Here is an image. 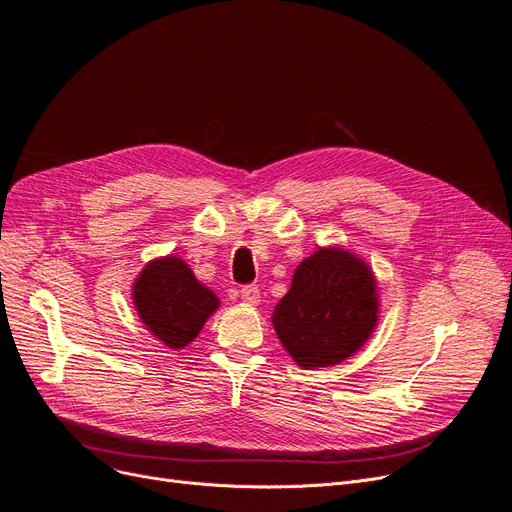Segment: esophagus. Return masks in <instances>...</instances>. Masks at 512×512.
Segmentation results:
<instances>
[{
	"mask_svg": "<svg viewBox=\"0 0 512 512\" xmlns=\"http://www.w3.org/2000/svg\"><path fill=\"white\" fill-rule=\"evenodd\" d=\"M240 299H242L244 303L257 305V303H259V299H261V295H259V286H257V284H244V286L240 288Z\"/></svg>",
	"mask_w": 512,
	"mask_h": 512,
	"instance_id": "esophagus-1",
	"label": "esophagus"
}]
</instances>
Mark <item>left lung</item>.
<instances>
[{"label": "left lung", "instance_id": "left-lung-1", "mask_svg": "<svg viewBox=\"0 0 512 512\" xmlns=\"http://www.w3.org/2000/svg\"><path fill=\"white\" fill-rule=\"evenodd\" d=\"M376 311V282L368 265L341 249H320L295 270L272 322L299 366L324 368L364 345L376 326Z\"/></svg>", "mask_w": 512, "mask_h": 512}]
</instances>
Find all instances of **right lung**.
<instances>
[{
    "label": "right lung",
    "mask_w": 512,
    "mask_h": 512,
    "mask_svg": "<svg viewBox=\"0 0 512 512\" xmlns=\"http://www.w3.org/2000/svg\"><path fill=\"white\" fill-rule=\"evenodd\" d=\"M133 303L152 335L171 349H182L194 341L219 305L217 297L177 257L146 265L133 284Z\"/></svg>",
    "instance_id": "obj_1"
}]
</instances>
